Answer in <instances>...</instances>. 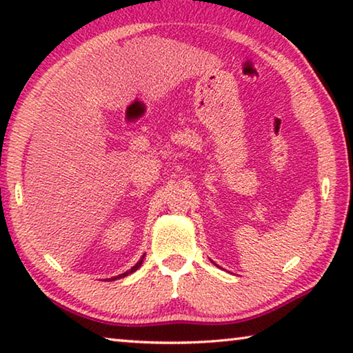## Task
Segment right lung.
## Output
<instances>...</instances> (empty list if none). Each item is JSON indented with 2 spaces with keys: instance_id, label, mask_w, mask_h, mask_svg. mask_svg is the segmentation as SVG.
Here are the masks:
<instances>
[{
  "instance_id": "1",
  "label": "right lung",
  "mask_w": 353,
  "mask_h": 353,
  "mask_svg": "<svg viewBox=\"0 0 353 353\" xmlns=\"http://www.w3.org/2000/svg\"><path fill=\"white\" fill-rule=\"evenodd\" d=\"M141 263H143V260H140L139 263H137V265L132 268V270H130V271H128V272H124V274H121V276H118V279H121V277H126L128 276V274H130V272H134V271H137V270H139V268L141 266ZM117 277H113L112 280H115Z\"/></svg>"
}]
</instances>
